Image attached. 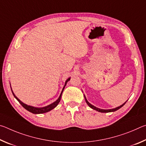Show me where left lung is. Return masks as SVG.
<instances>
[{
	"label": "left lung",
	"mask_w": 146,
	"mask_h": 146,
	"mask_svg": "<svg viewBox=\"0 0 146 146\" xmlns=\"http://www.w3.org/2000/svg\"><path fill=\"white\" fill-rule=\"evenodd\" d=\"M84 98H85V100H86V103H87V104L90 106V107L91 108H92L93 110H96V111H98V112H101V113H109V112H113V111H117V110H119L120 108H121L122 107V106L125 104V103H126V102H125V103H123L122 105H121V106H118V107H117V108H113V109H110V110H102V109H99V108H97V107H95V106H93L92 104H91L88 102V101L87 100V99H86V97H85V95H84Z\"/></svg>",
	"instance_id": "1"
}]
</instances>
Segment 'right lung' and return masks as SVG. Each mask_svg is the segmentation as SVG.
Returning a JSON list of instances; mask_svg holds the SVG:
<instances>
[{"label": "right lung", "mask_w": 146, "mask_h": 146, "mask_svg": "<svg viewBox=\"0 0 146 146\" xmlns=\"http://www.w3.org/2000/svg\"><path fill=\"white\" fill-rule=\"evenodd\" d=\"M70 80V77L68 78L67 80H66V82H65V85H64V88L62 89V92L60 93V96H59V97H58V99L56 100L55 102H54L53 103L51 104H49V105L47 106H45V107H43V108H35V107H33V106H28V105L26 104L23 103V102H22V101L20 100L19 98L16 97L14 93L13 92V91H12L11 88V91H12V93H13V95L14 96V97L16 99L19 101V102L22 105V106H23V108H25L26 110H28V111L31 112L32 113H33V114H41V113H46V112L49 111H51V110H53V109L55 108L56 106L58 104V103L60 102V101L61 96H62V92H63V91H64V88H65L66 84H67V82Z\"/></svg>", "instance_id": "obj_1"}]
</instances>
